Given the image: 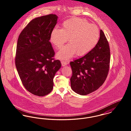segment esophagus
Segmentation results:
<instances>
[{"instance_id": "obj_1", "label": "esophagus", "mask_w": 131, "mask_h": 131, "mask_svg": "<svg viewBox=\"0 0 131 131\" xmlns=\"http://www.w3.org/2000/svg\"><path fill=\"white\" fill-rule=\"evenodd\" d=\"M61 65H62V67H64V66L67 65V62L66 61H64V60L63 61H61Z\"/></svg>"}]
</instances>
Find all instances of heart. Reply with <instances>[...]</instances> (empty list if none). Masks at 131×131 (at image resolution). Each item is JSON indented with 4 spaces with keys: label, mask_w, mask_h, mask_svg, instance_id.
I'll list each match as a JSON object with an SVG mask.
<instances>
[{
    "label": "heart",
    "mask_w": 131,
    "mask_h": 131,
    "mask_svg": "<svg viewBox=\"0 0 131 131\" xmlns=\"http://www.w3.org/2000/svg\"><path fill=\"white\" fill-rule=\"evenodd\" d=\"M100 38L98 28L86 20L72 18L65 20L61 29L54 28L51 32L50 42L56 48H60L68 41L70 44L62 47L57 57L68 60L74 56H84L97 45Z\"/></svg>",
    "instance_id": "b5f03b06"
}]
</instances>
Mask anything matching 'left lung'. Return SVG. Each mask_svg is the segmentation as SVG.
<instances>
[{
	"mask_svg": "<svg viewBox=\"0 0 131 131\" xmlns=\"http://www.w3.org/2000/svg\"><path fill=\"white\" fill-rule=\"evenodd\" d=\"M111 52L108 42L102 30L93 49L82 57L70 62L72 70L71 86L77 94L86 95L97 90L108 74Z\"/></svg>",
	"mask_w": 131,
	"mask_h": 131,
	"instance_id": "left-lung-1",
	"label": "left lung"
}]
</instances>
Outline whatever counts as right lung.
I'll return each instance as SVG.
<instances>
[{"label": "right lung", "mask_w": 131, "mask_h": 131, "mask_svg": "<svg viewBox=\"0 0 131 131\" xmlns=\"http://www.w3.org/2000/svg\"><path fill=\"white\" fill-rule=\"evenodd\" d=\"M57 17L50 14L32 19L19 35L15 64L26 89L35 95L44 96L51 92L53 79L61 64L55 60L50 35Z\"/></svg>", "instance_id": "1"}]
</instances>
